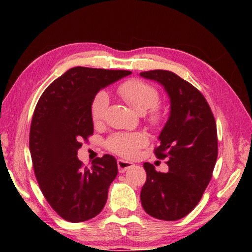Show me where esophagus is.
<instances>
[{
	"label": "esophagus",
	"mask_w": 252,
	"mask_h": 252,
	"mask_svg": "<svg viewBox=\"0 0 252 252\" xmlns=\"http://www.w3.org/2000/svg\"><path fill=\"white\" fill-rule=\"evenodd\" d=\"M118 168H119V172H126V170H129L130 168L133 167V163L132 162H129V161H126V160H122V159H119L118 160Z\"/></svg>",
	"instance_id": "1"
}]
</instances>
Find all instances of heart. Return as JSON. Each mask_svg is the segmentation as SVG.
Returning <instances> with one entry per match:
<instances>
[{"mask_svg":"<svg viewBox=\"0 0 252 252\" xmlns=\"http://www.w3.org/2000/svg\"><path fill=\"white\" fill-rule=\"evenodd\" d=\"M118 93L127 104L140 113L149 111V121L152 125H159L163 120V111L158 106L160 95L157 89L143 81L131 79L121 83L118 88ZM109 97L106 93L100 92L95 95L91 104V118L94 123L103 120ZM148 136L143 132L132 133H116L111 135L106 141V147L110 151L125 158H133L139 149L147 146Z\"/></svg>","mask_w":252,"mask_h":252,"instance_id":"b5f03b06","label":"heart"}]
</instances>
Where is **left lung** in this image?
<instances>
[{
	"label": "left lung",
	"mask_w": 252,
	"mask_h": 252,
	"mask_svg": "<svg viewBox=\"0 0 252 252\" xmlns=\"http://www.w3.org/2000/svg\"><path fill=\"white\" fill-rule=\"evenodd\" d=\"M140 75L163 85L170 97V116L155 149L158 159L168 160L169 171L158 172L146 162L140 199L148 215L176 221L193 210L211 180L218 157L217 125L202 93L176 73L152 70Z\"/></svg>",
	"instance_id": "8db88e82"
}]
</instances>
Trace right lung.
Listing matches in <instances>:
<instances>
[{
  "mask_svg": "<svg viewBox=\"0 0 252 252\" xmlns=\"http://www.w3.org/2000/svg\"><path fill=\"white\" fill-rule=\"evenodd\" d=\"M131 74L125 70L75 66L42 93L30 129L34 174L46 201L70 222L99 215L118 174L116 158L104 155L83 167L76 155L93 134L92 101L101 89Z\"/></svg>",
  "mask_w": 252,
  "mask_h": 252,
  "instance_id": "right-lung-1",
  "label": "right lung"
}]
</instances>
